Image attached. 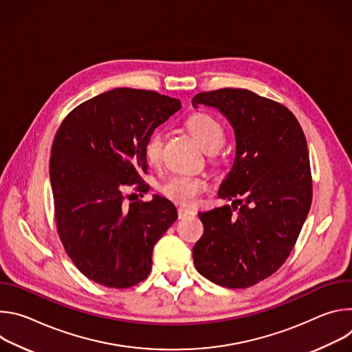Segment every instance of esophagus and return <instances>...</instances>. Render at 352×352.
I'll return each instance as SVG.
<instances>
[{
    "label": "esophagus",
    "mask_w": 352,
    "mask_h": 352,
    "mask_svg": "<svg viewBox=\"0 0 352 352\" xmlns=\"http://www.w3.org/2000/svg\"><path fill=\"white\" fill-rule=\"evenodd\" d=\"M190 214H193V213L189 209H185V208H179L178 209V219H185V217H188Z\"/></svg>",
    "instance_id": "1"
}]
</instances>
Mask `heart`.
<instances>
[{"instance_id": "obj_1", "label": "heart", "mask_w": 352, "mask_h": 352, "mask_svg": "<svg viewBox=\"0 0 352 352\" xmlns=\"http://www.w3.org/2000/svg\"><path fill=\"white\" fill-rule=\"evenodd\" d=\"M186 126L195 139L208 152H216L221 147L226 139L223 125L212 116L205 113H196L190 116L186 121ZM164 147V132L162 129H155L150 132L144 142V156L147 162L157 164L163 156ZM208 188L206 179L193 175L177 174L166 179L162 185V192L175 200V202L190 205Z\"/></svg>"}]
</instances>
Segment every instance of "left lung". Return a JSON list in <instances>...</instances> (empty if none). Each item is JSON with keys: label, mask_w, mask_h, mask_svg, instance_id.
Listing matches in <instances>:
<instances>
[{"label": "left lung", "mask_w": 352, "mask_h": 352, "mask_svg": "<svg viewBox=\"0 0 352 352\" xmlns=\"http://www.w3.org/2000/svg\"><path fill=\"white\" fill-rule=\"evenodd\" d=\"M202 104L228 120L236 150L219 189L232 205L199 213L205 232L193 263L214 284L246 288L281 267L305 223L312 204L308 144L287 107L250 90L197 93L192 106Z\"/></svg>", "instance_id": "obj_1"}]
</instances>
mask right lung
Masks as SVG:
<instances>
[{
    "instance_id": "add662e5",
    "label": "right lung",
    "mask_w": 352,
    "mask_h": 352,
    "mask_svg": "<svg viewBox=\"0 0 352 352\" xmlns=\"http://www.w3.org/2000/svg\"><path fill=\"white\" fill-rule=\"evenodd\" d=\"M181 109L178 98L118 87L74 109L52 147L50 181L65 252L89 280L128 288L152 270L157 241L177 220L168 199L125 204L124 190L147 171L144 142Z\"/></svg>"
}]
</instances>
